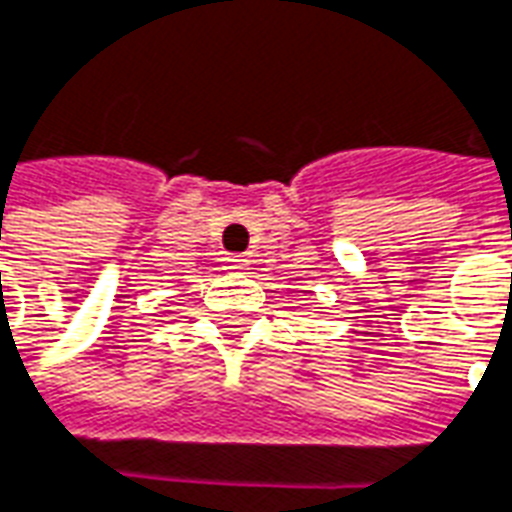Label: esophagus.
<instances>
[{
	"label": "esophagus",
	"instance_id": "esophagus-1",
	"mask_svg": "<svg viewBox=\"0 0 512 512\" xmlns=\"http://www.w3.org/2000/svg\"><path fill=\"white\" fill-rule=\"evenodd\" d=\"M224 264H226V270L240 272L248 267V259H245V256H229V259H224Z\"/></svg>",
	"mask_w": 512,
	"mask_h": 512
}]
</instances>
